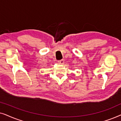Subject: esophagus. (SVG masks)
I'll return each mask as SVG.
<instances>
[{
	"mask_svg": "<svg viewBox=\"0 0 121 121\" xmlns=\"http://www.w3.org/2000/svg\"><path fill=\"white\" fill-rule=\"evenodd\" d=\"M64 62V60H63V59H62V60L58 61V63L60 64H63Z\"/></svg>",
	"mask_w": 121,
	"mask_h": 121,
	"instance_id": "34e87169",
	"label": "esophagus"
}]
</instances>
